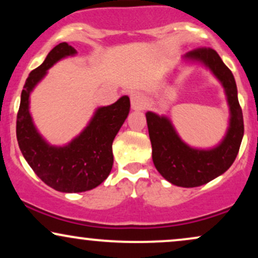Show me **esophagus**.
<instances>
[{"instance_id":"esophagus-1","label":"esophagus","mask_w":258,"mask_h":258,"mask_svg":"<svg viewBox=\"0 0 258 258\" xmlns=\"http://www.w3.org/2000/svg\"><path fill=\"white\" fill-rule=\"evenodd\" d=\"M131 106L135 110H143L147 106V98L141 92H135L131 94Z\"/></svg>"}]
</instances>
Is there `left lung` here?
Instances as JSON below:
<instances>
[{
    "mask_svg": "<svg viewBox=\"0 0 258 258\" xmlns=\"http://www.w3.org/2000/svg\"><path fill=\"white\" fill-rule=\"evenodd\" d=\"M183 58L205 65L211 70L223 86L230 112L226 136L218 146L211 149L189 147L180 139L170 119L152 111L146 114L156 170L174 185L194 188L206 184L232 166L244 136V119L235 80L218 53L203 47L188 52Z\"/></svg>",
    "mask_w": 258,
    "mask_h": 258,
    "instance_id": "obj_1",
    "label": "left lung"
}]
</instances>
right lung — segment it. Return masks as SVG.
<instances>
[{
	"label": "right lung",
	"instance_id": "add662e5",
	"mask_svg": "<svg viewBox=\"0 0 258 258\" xmlns=\"http://www.w3.org/2000/svg\"><path fill=\"white\" fill-rule=\"evenodd\" d=\"M75 54L76 49L67 42L48 53L26 79L17 115V139L23 156L38 178L63 193L91 190L108 178L114 162L112 142L130 112V98L122 96L114 104L97 109L84 131L67 146H49L44 141L32 122L29 97L53 64Z\"/></svg>",
	"mask_w": 258,
	"mask_h": 258
}]
</instances>
